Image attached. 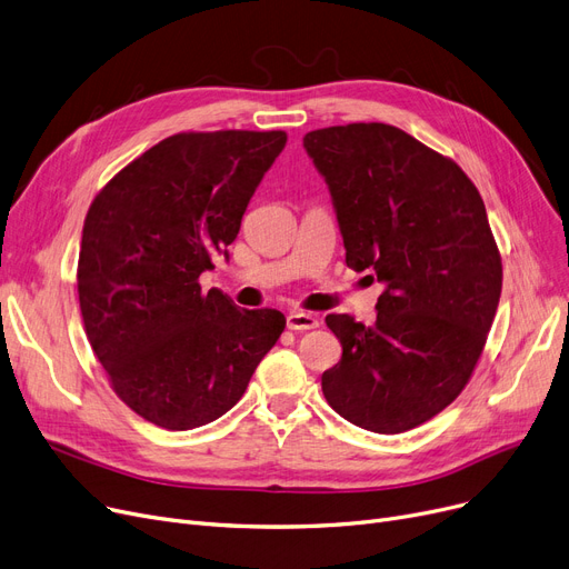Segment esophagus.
Instances as JSON below:
<instances>
[{"label": "esophagus", "mask_w": 569, "mask_h": 569, "mask_svg": "<svg viewBox=\"0 0 569 569\" xmlns=\"http://www.w3.org/2000/svg\"><path fill=\"white\" fill-rule=\"evenodd\" d=\"M286 326L288 330H313L318 328V318L305 311H290L286 318Z\"/></svg>", "instance_id": "esophagus-1"}]
</instances>
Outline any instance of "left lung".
<instances>
[{
	"label": "left lung",
	"instance_id": "obj_1",
	"mask_svg": "<svg viewBox=\"0 0 569 569\" xmlns=\"http://www.w3.org/2000/svg\"><path fill=\"white\" fill-rule=\"evenodd\" d=\"M326 179L346 264L383 283L377 323L326 316L341 362L320 377L346 421L398 435L447 409L475 372L502 292V262L475 183L383 122L305 134Z\"/></svg>",
	"mask_w": 569,
	"mask_h": 569
}]
</instances>
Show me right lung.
Here are the masks:
<instances>
[{"label": "right lung", "instance_id": "1", "mask_svg": "<svg viewBox=\"0 0 569 569\" xmlns=\"http://www.w3.org/2000/svg\"><path fill=\"white\" fill-rule=\"evenodd\" d=\"M286 132L167 137L104 186L83 223L79 302L88 341L118 398L167 430L230 411L277 343L286 316L202 295L213 258L230 260L241 216Z\"/></svg>", "mask_w": 569, "mask_h": 569}]
</instances>
